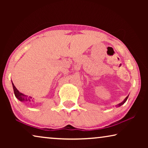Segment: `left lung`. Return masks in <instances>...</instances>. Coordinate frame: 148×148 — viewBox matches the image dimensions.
Here are the masks:
<instances>
[{"label": "left lung", "instance_id": "obj_1", "mask_svg": "<svg viewBox=\"0 0 148 148\" xmlns=\"http://www.w3.org/2000/svg\"><path fill=\"white\" fill-rule=\"evenodd\" d=\"M127 99H128V97H126V98H125V99L124 100V101H123L122 102H121V103H120V104H118V106H121V105H122V104H123L125 103V102H126V101H127Z\"/></svg>", "mask_w": 148, "mask_h": 148}]
</instances>
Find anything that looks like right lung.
Here are the masks:
<instances>
[{"label": "right lung", "mask_w": 148, "mask_h": 148, "mask_svg": "<svg viewBox=\"0 0 148 148\" xmlns=\"http://www.w3.org/2000/svg\"><path fill=\"white\" fill-rule=\"evenodd\" d=\"M13 85V88H14V94L15 96H16V98L19 100V101H21V102H30L31 101V97H28L27 95H25L24 94L20 92L18 90L16 89V87H15L14 84H12Z\"/></svg>", "instance_id": "obj_1"}]
</instances>
